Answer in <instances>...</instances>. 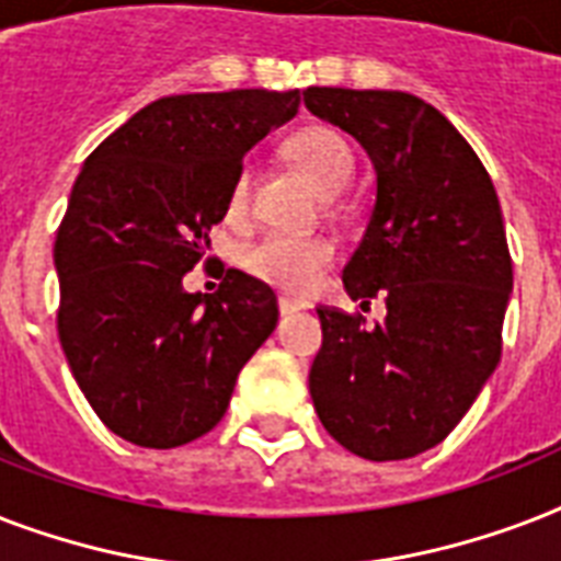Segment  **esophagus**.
<instances>
[{
	"label": "esophagus",
	"mask_w": 561,
	"mask_h": 561,
	"mask_svg": "<svg viewBox=\"0 0 561 561\" xmlns=\"http://www.w3.org/2000/svg\"><path fill=\"white\" fill-rule=\"evenodd\" d=\"M299 308H302V302L294 297H279V314L288 317V314H297Z\"/></svg>",
	"instance_id": "esophagus-1"
}]
</instances>
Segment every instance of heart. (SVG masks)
I'll list each match as a JSON object with an SVG mask.
<instances>
[{
	"mask_svg": "<svg viewBox=\"0 0 561 561\" xmlns=\"http://www.w3.org/2000/svg\"><path fill=\"white\" fill-rule=\"evenodd\" d=\"M294 160L308 171V178L325 194L346 188L355 171L350 142L332 127H308L290 139ZM250 194V174L238 171L229 188V211H244ZM334 247L320 236H290V232H267L244 250V267L262 282H271L285 290H308L332 262Z\"/></svg>",
	"mask_w": 561,
	"mask_h": 561,
	"instance_id": "heart-1",
	"label": "heart"
}]
</instances>
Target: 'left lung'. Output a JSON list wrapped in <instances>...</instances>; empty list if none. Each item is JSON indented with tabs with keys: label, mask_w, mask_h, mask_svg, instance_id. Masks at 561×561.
<instances>
[{
	"label": "left lung",
	"mask_w": 561,
	"mask_h": 561,
	"mask_svg": "<svg viewBox=\"0 0 561 561\" xmlns=\"http://www.w3.org/2000/svg\"><path fill=\"white\" fill-rule=\"evenodd\" d=\"M306 107L358 139L375 206L343 288L383 323L317 308L308 387L323 427L364 460H408L466 416L501 360L513 262L495 186L427 101L399 90L308 87Z\"/></svg>",
	"instance_id": "1"
}]
</instances>
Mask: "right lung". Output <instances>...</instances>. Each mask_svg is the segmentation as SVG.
<instances>
[{
	"instance_id": "1",
	"label": "right lung",
	"mask_w": 561,
	"mask_h": 561,
	"mask_svg": "<svg viewBox=\"0 0 561 561\" xmlns=\"http://www.w3.org/2000/svg\"><path fill=\"white\" fill-rule=\"evenodd\" d=\"M299 90L169 95L83 162L57 229V334L75 381L116 436L178 448L209 434L276 329L264 282L227 271L188 294L244 153L297 116Z\"/></svg>"
}]
</instances>
